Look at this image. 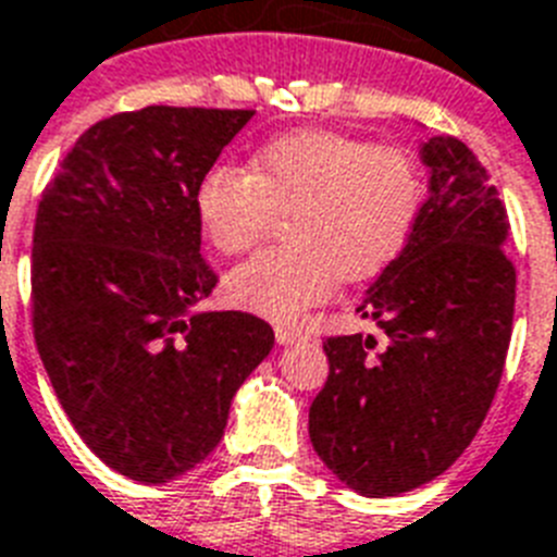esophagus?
I'll list each match as a JSON object with an SVG mask.
<instances>
[{
    "mask_svg": "<svg viewBox=\"0 0 557 557\" xmlns=\"http://www.w3.org/2000/svg\"><path fill=\"white\" fill-rule=\"evenodd\" d=\"M274 336H277L280 345H294V343H306L308 334L300 329H288V325H277L274 329Z\"/></svg>",
    "mask_w": 557,
    "mask_h": 557,
    "instance_id": "1",
    "label": "esophagus"
}]
</instances>
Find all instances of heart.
<instances>
[{"label": "heart", "instance_id": "heart-1", "mask_svg": "<svg viewBox=\"0 0 557 557\" xmlns=\"http://www.w3.org/2000/svg\"><path fill=\"white\" fill-rule=\"evenodd\" d=\"M422 181L408 152L331 129H300L265 144L249 172L212 170L198 214L226 255L255 249L292 212L294 243L251 257L226 277L228 300L274 320L322 302L336 277L366 280L401 251Z\"/></svg>", "mask_w": 557, "mask_h": 557}]
</instances>
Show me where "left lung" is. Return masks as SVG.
I'll list each match as a JSON object with an SVG mask.
<instances>
[{
	"mask_svg": "<svg viewBox=\"0 0 557 557\" xmlns=\"http://www.w3.org/2000/svg\"><path fill=\"white\" fill-rule=\"evenodd\" d=\"M428 200L405 249L359 306L376 336H331L329 382L308 410L322 465L366 498L442 475L479 433L507 359L516 269L507 209L450 135L422 144Z\"/></svg>",
	"mask_w": 557,
	"mask_h": 557,
	"instance_id": "left-lung-1",
	"label": "left lung"
}]
</instances>
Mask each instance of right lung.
<instances>
[{"label":"right lung","mask_w":557,"mask_h":557,"mask_svg":"<svg viewBox=\"0 0 557 557\" xmlns=\"http://www.w3.org/2000/svg\"><path fill=\"white\" fill-rule=\"evenodd\" d=\"M251 110L144 107L98 121L39 200L33 334L64 413L115 473L166 484L226 433L228 408L274 348L243 311H198V186Z\"/></svg>","instance_id":"right-lung-1"}]
</instances>
